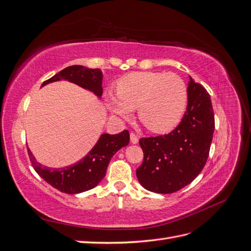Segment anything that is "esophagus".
I'll return each mask as SVG.
<instances>
[{
	"instance_id": "1",
	"label": "esophagus",
	"mask_w": 251,
	"mask_h": 251,
	"mask_svg": "<svg viewBox=\"0 0 251 251\" xmlns=\"http://www.w3.org/2000/svg\"><path fill=\"white\" fill-rule=\"evenodd\" d=\"M130 139H131V142L133 143V144H137L138 143V137H137V135L136 134H134V133H131L130 134Z\"/></svg>"
}]
</instances>
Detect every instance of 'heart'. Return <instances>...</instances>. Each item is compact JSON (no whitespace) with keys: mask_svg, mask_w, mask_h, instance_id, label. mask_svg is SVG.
Returning <instances> with one entry per match:
<instances>
[{"mask_svg":"<svg viewBox=\"0 0 251 251\" xmlns=\"http://www.w3.org/2000/svg\"><path fill=\"white\" fill-rule=\"evenodd\" d=\"M117 95L107 100L109 110L125 120L137 109L149 130L166 133L183 117L188 100L187 86L179 75L162 71L133 72L117 83Z\"/></svg>","mask_w":251,"mask_h":251,"instance_id":"1","label":"heart"}]
</instances>
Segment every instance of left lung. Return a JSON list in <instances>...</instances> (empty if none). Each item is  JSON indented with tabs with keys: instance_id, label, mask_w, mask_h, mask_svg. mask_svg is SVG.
Returning a JSON list of instances; mask_svg holds the SVG:
<instances>
[{
	"instance_id": "obj_1",
	"label": "left lung",
	"mask_w": 251,
	"mask_h": 251,
	"mask_svg": "<svg viewBox=\"0 0 251 251\" xmlns=\"http://www.w3.org/2000/svg\"><path fill=\"white\" fill-rule=\"evenodd\" d=\"M187 92V108L179 126L168 135L139 140L144 157L136 176L150 192H178L191 183L206 163L215 131L210 96L192 77Z\"/></svg>"
}]
</instances>
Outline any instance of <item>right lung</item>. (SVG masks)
<instances>
[{"label": "right lung", "mask_w": 251, "mask_h": 251, "mask_svg": "<svg viewBox=\"0 0 251 251\" xmlns=\"http://www.w3.org/2000/svg\"><path fill=\"white\" fill-rule=\"evenodd\" d=\"M68 80L93 92L98 98L102 95V72L100 69H91L79 65L65 68L42 87L50 82ZM130 141V134L123 131L116 135L101 134L89 153L76 163L60 169H52L42 165L28 149V155L33 169L51 186L62 193L75 195L95 187L103 179L112 157Z\"/></svg>", "instance_id": "right-lung-1"}]
</instances>
